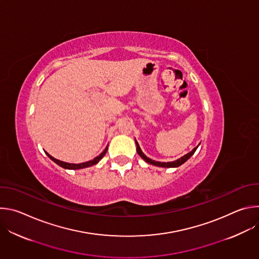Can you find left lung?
Listing matches in <instances>:
<instances>
[{
    "label": "left lung",
    "mask_w": 259,
    "mask_h": 259,
    "mask_svg": "<svg viewBox=\"0 0 259 259\" xmlns=\"http://www.w3.org/2000/svg\"><path fill=\"white\" fill-rule=\"evenodd\" d=\"M135 143H136V151H137V153H138V155L146 162V163H149V164H152V165H154V166H158V167H164V168H175V167H179L180 165H182L183 163H186L194 154H195V152H196V150L198 149V146L200 145H198V146H196L195 149L192 151V152H190L189 154H187V155H184L183 157H181V158H179V159H177L176 161H173V162H158V161H154V160H152V159H150V158H147L143 153H142V151H141V149H140V146H139V144H138V142L136 141V139H135Z\"/></svg>",
    "instance_id": "8db88e82"
}]
</instances>
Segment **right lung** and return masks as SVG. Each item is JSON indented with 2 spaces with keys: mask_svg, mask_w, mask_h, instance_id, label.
<instances>
[{
  "mask_svg": "<svg viewBox=\"0 0 259 259\" xmlns=\"http://www.w3.org/2000/svg\"><path fill=\"white\" fill-rule=\"evenodd\" d=\"M106 151H107V146L105 147L104 149V151L99 155V156H97L96 158H94L93 160H91V161H88V162H84V163H80V164H72V163H66V162H63V161H59V160H57V159H55V158H53L52 156H50L47 152H45L46 153V155L54 162V163H56L58 166H60V167H62V168H64V169H69V170H78V169H83V168H87V167H90V166H93V165H95V164H97L103 157H104V155L106 154Z\"/></svg>",
  "mask_w": 259,
  "mask_h": 259,
  "instance_id": "right-lung-1",
  "label": "right lung"
}]
</instances>
